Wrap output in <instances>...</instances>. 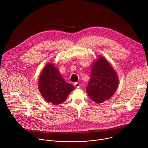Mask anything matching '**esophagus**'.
Listing matches in <instances>:
<instances>
[{"label": "esophagus", "instance_id": "esophagus-1", "mask_svg": "<svg viewBox=\"0 0 148 148\" xmlns=\"http://www.w3.org/2000/svg\"><path fill=\"white\" fill-rule=\"evenodd\" d=\"M75 86L76 87V88H79L80 87V83H75Z\"/></svg>", "mask_w": 148, "mask_h": 148}]
</instances>
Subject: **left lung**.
<instances>
[{"instance_id":"8db88e82","label":"left lung","mask_w":148,"mask_h":148,"mask_svg":"<svg viewBox=\"0 0 148 148\" xmlns=\"http://www.w3.org/2000/svg\"><path fill=\"white\" fill-rule=\"evenodd\" d=\"M119 77L112 66L103 56L91 65L90 78L86 90L90 99L97 104L109 100L116 92Z\"/></svg>"}]
</instances>
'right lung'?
Here are the masks:
<instances>
[{
	"label": "right lung",
	"mask_w": 148,
	"mask_h": 148,
	"mask_svg": "<svg viewBox=\"0 0 148 148\" xmlns=\"http://www.w3.org/2000/svg\"><path fill=\"white\" fill-rule=\"evenodd\" d=\"M38 88L44 99L53 105L60 104L75 89L73 85L67 83L59 69L52 62L47 64L40 75Z\"/></svg>",
	"instance_id": "obj_1"
}]
</instances>
